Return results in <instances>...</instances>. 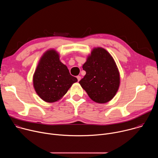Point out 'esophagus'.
I'll return each mask as SVG.
<instances>
[{
  "label": "esophagus",
  "mask_w": 158,
  "mask_h": 158,
  "mask_svg": "<svg viewBox=\"0 0 158 158\" xmlns=\"http://www.w3.org/2000/svg\"><path fill=\"white\" fill-rule=\"evenodd\" d=\"M77 81H79L81 80V76H77Z\"/></svg>",
  "instance_id": "34e87169"
}]
</instances>
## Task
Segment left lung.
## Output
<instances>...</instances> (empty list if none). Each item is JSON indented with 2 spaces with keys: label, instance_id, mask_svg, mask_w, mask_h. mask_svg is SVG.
Listing matches in <instances>:
<instances>
[{
  "label": "left lung",
  "instance_id": "left-lung-1",
  "mask_svg": "<svg viewBox=\"0 0 158 158\" xmlns=\"http://www.w3.org/2000/svg\"><path fill=\"white\" fill-rule=\"evenodd\" d=\"M82 68L86 74L79 82L93 101L104 104L115 96L120 84L119 72L106 49H93Z\"/></svg>",
  "mask_w": 158,
  "mask_h": 158
}]
</instances>
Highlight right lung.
Returning <instances> with one entry per match:
<instances>
[{
    "label": "right lung",
    "mask_w": 158,
    "mask_h": 158,
    "mask_svg": "<svg viewBox=\"0 0 158 158\" xmlns=\"http://www.w3.org/2000/svg\"><path fill=\"white\" fill-rule=\"evenodd\" d=\"M77 81V78L70 74L67 66L60 62L59 54L54 49L43 54L33 76L36 93L47 102L60 99Z\"/></svg>",
    "instance_id": "obj_1"
}]
</instances>
